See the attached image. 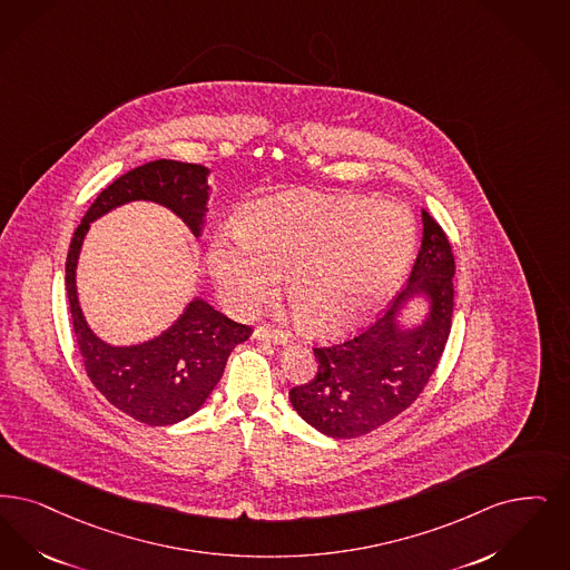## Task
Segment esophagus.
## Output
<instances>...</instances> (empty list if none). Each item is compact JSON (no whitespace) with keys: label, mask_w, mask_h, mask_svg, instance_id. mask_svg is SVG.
<instances>
[{"label":"esophagus","mask_w":570,"mask_h":570,"mask_svg":"<svg viewBox=\"0 0 570 570\" xmlns=\"http://www.w3.org/2000/svg\"><path fill=\"white\" fill-rule=\"evenodd\" d=\"M252 337L258 340V342L277 343V345H286L288 343V335L284 331L272 328V326H256Z\"/></svg>","instance_id":"obj_1"}]
</instances>
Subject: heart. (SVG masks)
<instances>
[{"label": "heart", "instance_id": "obj_1", "mask_svg": "<svg viewBox=\"0 0 570 570\" xmlns=\"http://www.w3.org/2000/svg\"><path fill=\"white\" fill-rule=\"evenodd\" d=\"M417 242L405 205L343 195H288L246 207L216 233L207 272L230 309L252 312L284 274L303 331L340 335L373 318L410 269Z\"/></svg>", "mask_w": 570, "mask_h": 570}]
</instances>
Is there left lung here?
<instances>
[{
    "label": "left lung",
    "instance_id": "1",
    "mask_svg": "<svg viewBox=\"0 0 570 570\" xmlns=\"http://www.w3.org/2000/svg\"><path fill=\"white\" fill-rule=\"evenodd\" d=\"M422 225L407 288L356 337L314 347V380L291 390L296 413L326 436L354 439L384 426L422 394L439 365L454 314V252L426 209ZM420 294L430 298V314L403 330L395 318Z\"/></svg>",
    "mask_w": 570,
    "mask_h": 570
}]
</instances>
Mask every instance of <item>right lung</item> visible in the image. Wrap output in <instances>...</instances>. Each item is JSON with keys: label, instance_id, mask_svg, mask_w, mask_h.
I'll use <instances>...</instances> for the list:
<instances>
[{"label": "right lung", "instance_id": "add662e5", "mask_svg": "<svg viewBox=\"0 0 570 570\" xmlns=\"http://www.w3.org/2000/svg\"><path fill=\"white\" fill-rule=\"evenodd\" d=\"M209 169L183 160H150L104 188L73 230L66 261L69 314L85 371L116 410L148 426H169L193 415L220 382L228 354L252 335L204 298H193L165 333L137 345L101 342L82 316L76 295V265L92 220L129 202H153L180 216L202 235L209 199Z\"/></svg>", "mask_w": 570, "mask_h": 570}]
</instances>
